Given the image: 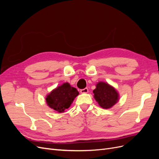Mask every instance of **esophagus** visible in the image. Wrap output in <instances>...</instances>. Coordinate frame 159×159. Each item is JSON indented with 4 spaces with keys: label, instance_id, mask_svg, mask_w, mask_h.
Returning <instances> with one entry per match:
<instances>
[{
    "label": "esophagus",
    "instance_id": "1",
    "mask_svg": "<svg viewBox=\"0 0 159 159\" xmlns=\"http://www.w3.org/2000/svg\"><path fill=\"white\" fill-rule=\"evenodd\" d=\"M80 92H81V93H87L88 92V88H84V89H81V90H80Z\"/></svg>",
    "mask_w": 159,
    "mask_h": 159
}]
</instances>
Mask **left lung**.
Segmentation results:
<instances>
[{
  "mask_svg": "<svg viewBox=\"0 0 159 159\" xmlns=\"http://www.w3.org/2000/svg\"><path fill=\"white\" fill-rule=\"evenodd\" d=\"M93 92L95 99L104 109L111 107L119 99V95L116 90L108 84L104 82H99Z\"/></svg>",
  "mask_w": 159,
  "mask_h": 159,
  "instance_id": "obj_1",
  "label": "left lung"
}]
</instances>
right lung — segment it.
Here are the masks:
<instances>
[{"label": "right lung", "mask_w": 159, "mask_h": 159, "mask_svg": "<svg viewBox=\"0 0 159 159\" xmlns=\"http://www.w3.org/2000/svg\"><path fill=\"white\" fill-rule=\"evenodd\" d=\"M79 92L76 88L65 83L53 90L46 98L48 105L59 113L68 109Z\"/></svg>", "instance_id": "obj_1"}]
</instances>
